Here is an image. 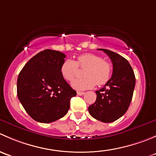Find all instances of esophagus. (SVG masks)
Returning <instances> with one entry per match:
<instances>
[{"mask_svg": "<svg viewBox=\"0 0 156 156\" xmlns=\"http://www.w3.org/2000/svg\"><path fill=\"white\" fill-rule=\"evenodd\" d=\"M77 94H78V96H82L84 94V92H82V91H78V92H77Z\"/></svg>", "mask_w": 156, "mask_h": 156, "instance_id": "34e87169", "label": "esophagus"}]
</instances>
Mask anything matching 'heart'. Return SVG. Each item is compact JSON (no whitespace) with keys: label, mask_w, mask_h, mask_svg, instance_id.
I'll return each mask as SVG.
<instances>
[{"label":"heart","mask_w":156,"mask_h":156,"mask_svg":"<svg viewBox=\"0 0 156 156\" xmlns=\"http://www.w3.org/2000/svg\"><path fill=\"white\" fill-rule=\"evenodd\" d=\"M78 68L86 69L83 78L72 81V86L78 90L90 89L95 84L103 85L109 80L112 75V66L103 58L93 53H85L78 56L76 60L66 59L62 62L60 72L63 78L71 81L78 72Z\"/></svg>","instance_id":"obj_1"}]
</instances>
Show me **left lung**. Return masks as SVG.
<instances>
[{
    "label": "left lung",
    "mask_w": 156,
    "mask_h": 156,
    "mask_svg": "<svg viewBox=\"0 0 156 156\" xmlns=\"http://www.w3.org/2000/svg\"><path fill=\"white\" fill-rule=\"evenodd\" d=\"M103 50L111 59L113 72L111 78L99 90L97 100L88 107L90 115L105 123L113 122L126 112L133 97L135 75L132 67L125 58L106 50Z\"/></svg>",
    "instance_id": "8db88e82"
}]
</instances>
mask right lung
Here are the masks:
<instances>
[{
    "label": "right lung",
    "instance_id": "right-lung-1",
    "mask_svg": "<svg viewBox=\"0 0 156 156\" xmlns=\"http://www.w3.org/2000/svg\"><path fill=\"white\" fill-rule=\"evenodd\" d=\"M66 55L43 50L24 66L17 79V96L26 112L36 122L50 123L66 115L76 96L60 72Z\"/></svg>",
    "mask_w": 156,
    "mask_h": 156
}]
</instances>
